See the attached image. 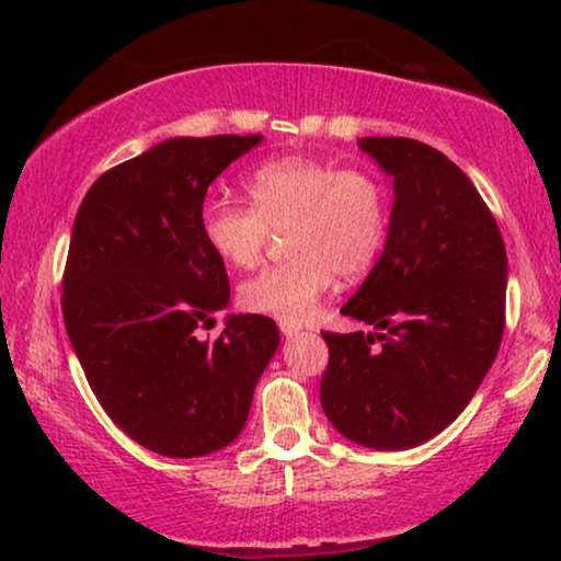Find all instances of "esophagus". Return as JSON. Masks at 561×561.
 Listing matches in <instances>:
<instances>
[{
	"label": "esophagus",
	"mask_w": 561,
	"mask_h": 561,
	"mask_svg": "<svg viewBox=\"0 0 561 561\" xmlns=\"http://www.w3.org/2000/svg\"><path fill=\"white\" fill-rule=\"evenodd\" d=\"M278 327H280V334H283V336H296L298 332H301V324H296V321L280 319Z\"/></svg>",
	"instance_id": "obj_1"
}]
</instances>
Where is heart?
<instances>
[{"label": "heart", "mask_w": 561, "mask_h": 561, "mask_svg": "<svg viewBox=\"0 0 561 561\" xmlns=\"http://www.w3.org/2000/svg\"><path fill=\"white\" fill-rule=\"evenodd\" d=\"M252 206L211 198L202 237L221 263L250 271L271 232H286L290 260L240 286L242 309L301 321L334 283L355 280L378 263L390 229V194L367 168H336L313 158L260 165L248 183Z\"/></svg>", "instance_id": "1"}]
</instances>
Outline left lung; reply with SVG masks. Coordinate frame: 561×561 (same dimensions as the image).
Segmentation results:
<instances>
[{
    "label": "left lung",
    "instance_id": "8db88e82",
    "mask_svg": "<svg viewBox=\"0 0 561 561\" xmlns=\"http://www.w3.org/2000/svg\"><path fill=\"white\" fill-rule=\"evenodd\" d=\"M357 145L393 181V209L382 255L342 313L378 332H324L321 409L350 442L411 449L465 411L493 365L508 257L478 188L444 152L409 137Z\"/></svg>",
    "mask_w": 561,
    "mask_h": 561
}]
</instances>
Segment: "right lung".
I'll return each instance as SVG.
<instances>
[{
  "label": "right lung",
  "mask_w": 561,
  "mask_h": 561,
  "mask_svg": "<svg viewBox=\"0 0 561 561\" xmlns=\"http://www.w3.org/2000/svg\"><path fill=\"white\" fill-rule=\"evenodd\" d=\"M260 140L171 137L99 175L76 214L68 340L114 424L163 457L232 444L280 344L260 313H229L217 342L196 336L229 306L225 263L202 237L206 188Z\"/></svg>",
  "instance_id": "right-lung-1"
}]
</instances>
